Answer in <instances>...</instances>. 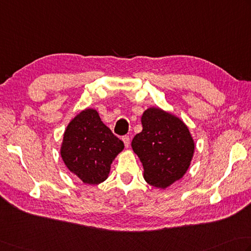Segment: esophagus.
I'll list each match as a JSON object with an SVG mask.
<instances>
[{
    "mask_svg": "<svg viewBox=\"0 0 251 251\" xmlns=\"http://www.w3.org/2000/svg\"><path fill=\"white\" fill-rule=\"evenodd\" d=\"M122 140H123V142H124V145H125L126 148H128V146H129V144H130L129 136H127V135L123 136V137H122Z\"/></svg>",
    "mask_w": 251,
    "mask_h": 251,
    "instance_id": "34e87169",
    "label": "esophagus"
}]
</instances>
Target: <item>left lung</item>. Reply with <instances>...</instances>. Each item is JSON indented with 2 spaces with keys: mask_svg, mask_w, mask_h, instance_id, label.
I'll list each match as a JSON object with an SVG mask.
<instances>
[{
  "mask_svg": "<svg viewBox=\"0 0 251 251\" xmlns=\"http://www.w3.org/2000/svg\"><path fill=\"white\" fill-rule=\"evenodd\" d=\"M142 130L131 148L144 166V178L165 189L187 172L195 151L188 127L177 116L159 107H149L141 116Z\"/></svg>",
  "mask_w": 251,
  "mask_h": 251,
  "instance_id": "1",
  "label": "left lung"
}]
</instances>
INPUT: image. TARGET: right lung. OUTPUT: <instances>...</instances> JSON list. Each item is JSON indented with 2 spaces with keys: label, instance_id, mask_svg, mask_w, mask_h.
Instances as JSON below:
<instances>
[{
  "label": "right lung",
  "instance_id": "right-lung-1",
  "mask_svg": "<svg viewBox=\"0 0 251 251\" xmlns=\"http://www.w3.org/2000/svg\"><path fill=\"white\" fill-rule=\"evenodd\" d=\"M124 142L103 124L99 113L86 109L67 125L61 146L66 168L85 184L98 185L109 176L111 164Z\"/></svg>",
  "mask_w": 251,
  "mask_h": 251
}]
</instances>
